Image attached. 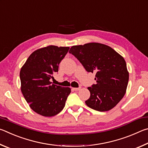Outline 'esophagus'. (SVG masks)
I'll use <instances>...</instances> for the list:
<instances>
[{
	"instance_id": "34e87169",
	"label": "esophagus",
	"mask_w": 148,
	"mask_h": 148,
	"mask_svg": "<svg viewBox=\"0 0 148 148\" xmlns=\"http://www.w3.org/2000/svg\"><path fill=\"white\" fill-rule=\"evenodd\" d=\"M72 89H73L74 90V91H78V90H79L80 89V87H77H77H75V88H72Z\"/></svg>"
}]
</instances>
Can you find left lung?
Instances as JSON below:
<instances>
[{"label": "left lung", "instance_id": "obj_1", "mask_svg": "<svg viewBox=\"0 0 148 148\" xmlns=\"http://www.w3.org/2000/svg\"><path fill=\"white\" fill-rule=\"evenodd\" d=\"M88 72L95 74L96 84L88 87L90 97L86 104L91 108L106 112L119 103L126 92L129 72L125 59L107 45L91 42L73 46L69 51Z\"/></svg>", "mask_w": 148, "mask_h": 148}]
</instances>
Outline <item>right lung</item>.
Returning a JSON list of instances; mask_svg holds the SVG:
<instances>
[{"mask_svg":"<svg viewBox=\"0 0 148 148\" xmlns=\"http://www.w3.org/2000/svg\"><path fill=\"white\" fill-rule=\"evenodd\" d=\"M69 48L51 45L36 49L20 71L22 94L30 108L42 116L58 114L71 92L70 87L56 86L50 82Z\"/></svg>","mask_w":148,"mask_h":148,"instance_id":"obj_1","label":"right lung"}]
</instances>
